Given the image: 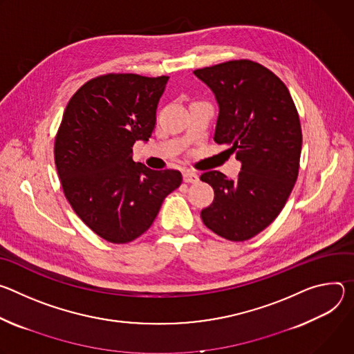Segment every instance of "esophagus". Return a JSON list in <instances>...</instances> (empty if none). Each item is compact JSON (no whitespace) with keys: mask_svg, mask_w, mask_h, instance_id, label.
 <instances>
[{"mask_svg":"<svg viewBox=\"0 0 354 354\" xmlns=\"http://www.w3.org/2000/svg\"><path fill=\"white\" fill-rule=\"evenodd\" d=\"M183 180H184V183H187V184L197 183V181H198V176L195 174V173H192V171H184V173H183Z\"/></svg>","mask_w":354,"mask_h":354,"instance_id":"obj_1","label":"esophagus"}]
</instances>
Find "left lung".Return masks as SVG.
<instances>
[{"mask_svg":"<svg viewBox=\"0 0 354 354\" xmlns=\"http://www.w3.org/2000/svg\"><path fill=\"white\" fill-rule=\"evenodd\" d=\"M194 74L219 104L214 140L229 145L242 162L234 180L218 170L201 174L215 191L201 218L221 238L249 241L279 216L295 185L302 147L299 115L287 86L260 63L229 60Z\"/></svg>","mask_w":354,"mask_h":354,"instance_id":"1","label":"left lung"}]
</instances>
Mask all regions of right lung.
Wrapping results in <instances>:
<instances>
[{
  "label": "right lung",
  "mask_w": 354,
  "mask_h": 354,
  "mask_svg": "<svg viewBox=\"0 0 354 354\" xmlns=\"http://www.w3.org/2000/svg\"><path fill=\"white\" fill-rule=\"evenodd\" d=\"M169 77L108 73L70 98L55 139V163L74 212L100 238L129 243L180 187L178 170H150L132 159L136 140L154 129Z\"/></svg>",
  "instance_id": "1"
}]
</instances>
